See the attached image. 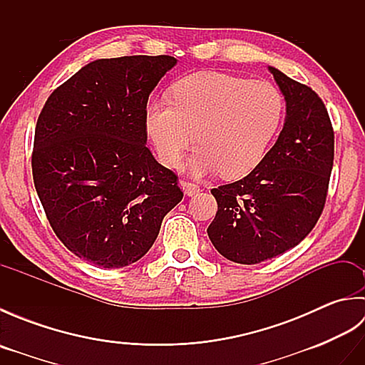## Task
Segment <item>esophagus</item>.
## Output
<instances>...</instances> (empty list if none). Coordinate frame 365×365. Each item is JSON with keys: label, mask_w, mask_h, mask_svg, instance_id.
Returning <instances> with one entry per match:
<instances>
[{"label": "esophagus", "mask_w": 365, "mask_h": 365, "mask_svg": "<svg viewBox=\"0 0 365 365\" xmlns=\"http://www.w3.org/2000/svg\"><path fill=\"white\" fill-rule=\"evenodd\" d=\"M182 187H183V191H185V195H187V196H195L200 191L199 185L192 183V182H182Z\"/></svg>", "instance_id": "obj_1"}]
</instances>
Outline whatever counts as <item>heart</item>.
Listing matches in <instances>:
<instances>
[{"mask_svg": "<svg viewBox=\"0 0 365 365\" xmlns=\"http://www.w3.org/2000/svg\"><path fill=\"white\" fill-rule=\"evenodd\" d=\"M282 110L281 94L265 80L197 72L174 84L173 100L147 106L145 128L163 165L177 166L196 139L192 174L240 178L265 157Z\"/></svg>", "mask_w": 365, "mask_h": 365, "instance_id": "obj_1", "label": "heart"}]
</instances>
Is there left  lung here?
I'll return each instance as SVG.
<instances>
[{"label": "left lung", "instance_id": "1", "mask_svg": "<svg viewBox=\"0 0 365 365\" xmlns=\"http://www.w3.org/2000/svg\"><path fill=\"white\" fill-rule=\"evenodd\" d=\"M269 72L287 102L281 135L242 180L212 190L218 212L208 238L221 255L243 265L281 255L311 234L334 163V130L323 100L277 68Z\"/></svg>", "mask_w": 365, "mask_h": 365}]
</instances>
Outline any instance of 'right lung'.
<instances>
[{
	"label": "right lung",
	"mask_w": 365,
	"mask_h": 365,
	"mask_svg": "<svg viewBox=\"0 0 365 365\" xmlns=\"http://www.w3.org/2000/svg\"><path fill=\"white\" fill-rule=\"evenodd\" d=\"M175 63L168 54L94 61L38 114L31 157L38 199L61 243L94 265L141 259L183 199L178 177L145 145L147 100Z\"/></svg>",
	"instance_id": "right-lung-1"
}]
</instances>
